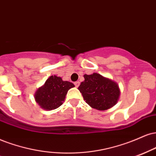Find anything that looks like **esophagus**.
<instances>
[{"label": "esophagus", "mask_w": 156, "mask_h": 156, "mask_svg": "<svg viewBox=\"0 0 156 156\" xmlns=\"http://www.w3.org/2000/svg\"><path fill=\"white\" fill-rule=\"evenodd\" d=\"M74 84H75V86H76V87H78V86H79V85H80V82L79 81H76V82H75Z\"/></svg>", "instance_id": "34e87169"}]
</instances>
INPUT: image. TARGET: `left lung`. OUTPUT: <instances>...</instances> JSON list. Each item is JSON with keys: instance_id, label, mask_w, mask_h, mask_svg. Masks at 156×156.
<instances>
[{"instance_id": "left-lung-1", "label": "left lung", "mask_w": 156, "mask_h": 156, "mask_svg": "<svg viewBox=\"0 0 156 156\" xmlns=\"http://www.w3.org/2000/svg\"><path fill=\"white\" fill-rule=\"evenodd\" d=\"M78 90L84 100L91 108L99 110H105L117 103L120 90L115 82L98 74L83 76Z\"/></svg>"}]
</instances>
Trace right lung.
<instances>
[{
    "label": "right lung",
    "mask_w": 156,
    "mask_h": 156,
    "mask_svg": "<svg viewBox=\"0 0 156 156\" xmlns=\"http://www.w3.org/2000/svg\"><path fill=\"white\" fill-rule=\"evenodd\" d=\"M74 86L73 83L64 81L59 77L51 76L36 91L35 101L44 110L57 109L62 105L68 90Z\"/></svg>",
    "instance_id": "obj_1"
}]
</instances>
